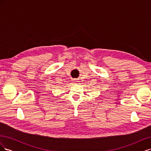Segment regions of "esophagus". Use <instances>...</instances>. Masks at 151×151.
<instances>
[{"instance_id":"esophagus-1","label":"esophagus","mask_w":151,"mask_h":151,"mask_svg":"<svg viewBox=\"0 0 151 151\" xmlns=\"http://www.w3.org/2000/svg\"><path fill=\"white\" fill-rule=\"evenodd\" d=\"M74 81V82H75V83H76V81Z\"/></svg>"}]
</instances>
